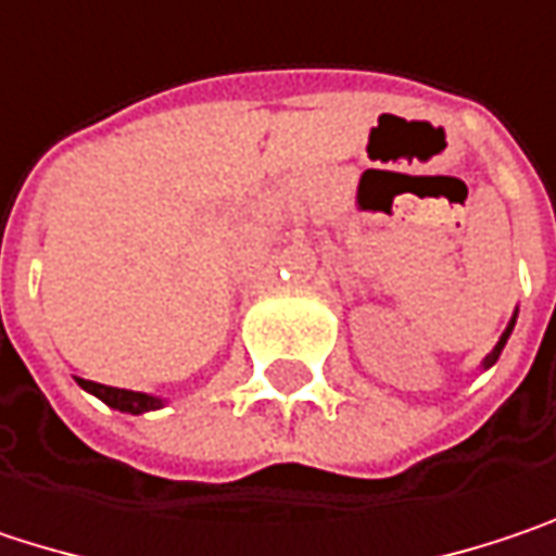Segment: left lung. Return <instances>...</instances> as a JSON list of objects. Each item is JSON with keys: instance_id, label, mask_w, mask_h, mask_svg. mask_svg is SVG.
<instances>
[{"instance_id": "1", "label": "left lung", "mask_w": 556, "mask_h": 556, "mask_svg": "<svg viewBox=\"0 0 556 556\" xmlns=\"http://www.w3.org/2000/svg\"><path fill=\"white\" fill-rule=\"evenodd\" d=\"M513 326H516V319H513V323H509V329H506V332H503V339H500V342H496V349H493V352H490V355H486V365H493V362H496V358H500V352H503V345H506V339H509V332H513Z\"/></svg>"}]
</instances>
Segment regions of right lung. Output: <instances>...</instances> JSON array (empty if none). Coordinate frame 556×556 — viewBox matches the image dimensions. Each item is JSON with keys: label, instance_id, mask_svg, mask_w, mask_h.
Returning a JSON list of instances; mask_svg holds the SVG:
<instances>
[{"label": "right lung", "instance_id": "obj_1", "mask_svg": "<svg viewBox=\"0 0 556 556\" xmlns=\"http://www.w3.org/2000/svg\"><path fill=\"white\" fill-rule=\"evenodd\" d=\"M79 383H83L89 393H96L99 400H104L108 406L121 409V413H147V409L163 406L156 396H147V393H134V390H121V387H104V383L83 381V378H79Z\"/></svg>", "mask_w": 556, "mask_h": 556}]
</instances>
